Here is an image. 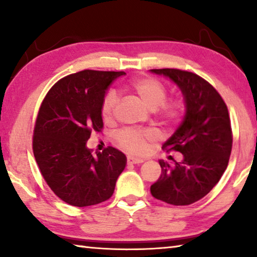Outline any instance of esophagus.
<instances>
[{
    "instance_id": "esophagus-1",
    "label": "esophagus",
    "mask_w": 257,
    "mask_h": 257,
    "mask_svg": "<svg viewBox=\"0 0 257 257\" xmlns=\"http://www.w3.org/2000/svg\"><path fill=\"white\" fill-rule=\"evenodd\" d=\"M144 163V159H139V158H135L128 156L127 157V164H142Z\"/></svg>"
}]
</instances>
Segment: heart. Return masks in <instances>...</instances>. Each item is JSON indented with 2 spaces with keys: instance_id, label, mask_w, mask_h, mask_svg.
<instances>
[{
  "instance_id": "heart-1",
  "label": "heart",
  "mask_w": 257,
  "mask_h": 257,
  "mask_svg": "<svg viewBox=\"0 0 257 257\" xmlns=\"http://www.w3.org/2000/svg\"><path fill=\"white\" fill-rule=\"evenodd\" d=\"M131 89L145 106L151 111H157L160 107V117L167 122L177 121L184 112L180 101L165 103L167 98V89L159 80L143 77L131 84ZM118 104V96L114 91H108L101 101V115L105 120H110ZM154 133L150 130L122 128L115 133L114 138L118 145L132 154H142L146 151V142L152 139Z\"/></svg>"
}]
</instances>
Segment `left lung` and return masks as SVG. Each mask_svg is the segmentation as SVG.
<instances>
[{"label":"left lung","instance_id":"obj_1","mask_svg":"<svg viewBox=\"0 0 257 257\" xmlns=\"http://www.w3.org/2000/svg\"><path fill=\"white\" fill-rule=\"evenodd\" d=\"M181 90L185 115L175 132L163 144L178 151L181 161L174 166L159 160L161 175L151 186L154 198L174 206H186L208 194L226 171L233 145L228 108L219 92L193 72L153 69Z\"/></svg>","mask_w":257,"mask_h":257}]
</instances>
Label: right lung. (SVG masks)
Returning <instances> with one entry per match:
<instances>
[{
    "instance_id": "1",
    "label": "right lung",
    "mask_w": 257,
    "mask_h": 257,
    "mask_svg": "<svg viewBox=\"0 0 257 257\" xmlns=\"http://www.w3.org/2000/svg\"><path fill=\"white\" fill-rule=\"evenodd\" d=\"M119 71L84 70L58 80L42 103L33 150L51 191L63 201L86 207L106 201L126 166V156L108 146L93 156L86 147L103 128L101 101Z\"/></svg>"
}]
</instances>
